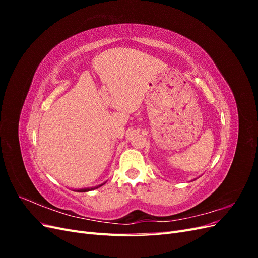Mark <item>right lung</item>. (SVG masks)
Segmentation results:
<instances>
[{
  "instance_id": "1",
  "label": "right lung",
  "mask_w": 258,
  "mask_h": 258,
  "mask_svg": "<svg viewBox=\"0 0 258 258\" xmlns=\"http://www.w3.org/2000/svg\"><path fill=\"white\" fill-rule=\"evenodd\" d=\"M104 184V183H103ZM103 184H100L98 186H95V187H88V188H82V189H75V191H79V192H86V191H90V190H93V189H97L99 188V187L102 186Z\"/></svg>"
}]
</instances>
